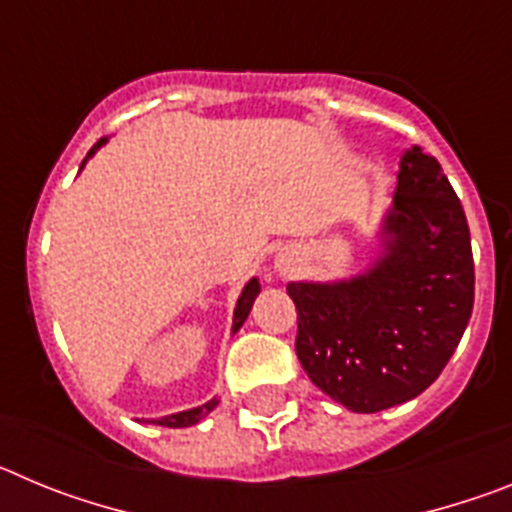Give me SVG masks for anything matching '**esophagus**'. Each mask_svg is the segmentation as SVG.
<instances>
[{
    "label": "esophagus",
    "mask_w": 512,
    "mask_h": 512,
    "mask_svg": "<svg viewBox=\"0 0 512 512\" xmlns=\"http://www.w3.org/2000/svg\"><path fill=\"white\" fill-rule=\"evenodd\" d=\"M300 264H302V259L295 248H284L277 259H274V269H277L282 277H295L297 271H300Z\"/></svg>",
    "instance_id": "34e87169"
}]
</instances>
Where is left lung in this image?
<instances>
[{
  "label": "left lung",
  "mask_w": 512,
  "mask_h": 512,
  "mask_svg": "<svg viewBox=\"0 0 512 512\" xmlns=\"http://www.w3.org/2000/svg\"><path fill=\"white\" fill-rule=\"evenodd\" d=\"M372 266L338 282H289L297 359L351 413H379L428 390L459 346L474 307L464 207L436 158H400Z\"/></svg>",
  "instance_id": "8db88e82"
}]
</instances>
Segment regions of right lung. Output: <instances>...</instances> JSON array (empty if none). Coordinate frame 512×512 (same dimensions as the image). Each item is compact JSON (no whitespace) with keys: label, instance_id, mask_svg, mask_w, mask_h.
<instances>
[{"label":"right lung","instance_id":"1","mask_svg":"<svg viewBox=\"0 0 512 512\" xmlns=\"http://www.w3.org/2000/svg\"><path fill=\"white\" fill-rule=\"evenodd\" d=\"M104 143H107V138H99L97 143H94V146H92V151L87 153V158H92L94 153H97L99 148L104 146ZM87 158L81 161V169H84V164H87ZM259 292H261V284H259V279H256V277H253L251 282H248L246 287H243L241 297H238V305H235V312H233V333H235V330H238V328H241L243 323H246L248 312H251V307H253V300H256V295H259ZM217 402H220V400H217V397H212L210 402H205V405H200V408L184 410V413L166 415V418L151 420V423L166 425V428H189V425L200 423V420L205 418V415L210 413V410H215Z\"/></svg>","mask_w":512,"mask_h":512}]
</instances>
